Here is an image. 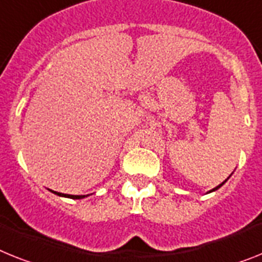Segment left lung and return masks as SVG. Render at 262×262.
Segmentation results:
<instances>
[{
    "instance_id": "8db88e82",
    "label": "left lung",
    "mask_w": 262,
    "mask_h": 262,
    "mask_svg": "<svg viewBox=\"0 0 262 262\" xmlns=\"http://www.w3.org/2000/svg\"><path fill=\"white\" fill-rule=\"evenodd\" d=\"M229 177H230V176H229ZM229 177H228V179H226V180H225V181H224V182H221V184H220V185H219V186H216V188H213V189H212V190H209V192H208V193H212V192H214V190H217V189H220V188H221V186H223V185H224V184H225V182H226V181H228V180H229Z\"/></svg>"
}]
</instances>
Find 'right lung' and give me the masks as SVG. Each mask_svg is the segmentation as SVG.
<instances>
[{
  "label": "right lung",
  "instance_id": "1",
  "mask_svg": "<svg viewBox=\"0 0 262 262\" xmlns=\"http://www.w3.org/2000/svg\"><path fill=\"white\" fill-rule=\"evenodd\" d=\"M52 193H54V194L60 195V197H68V199H73V200H80V199H83V197H86V195H74V194H63V193H60V192H54V190H52Z\"/></svg>",
  "mask_w": 262,
  "mask_h": 262
}]
</instances>
